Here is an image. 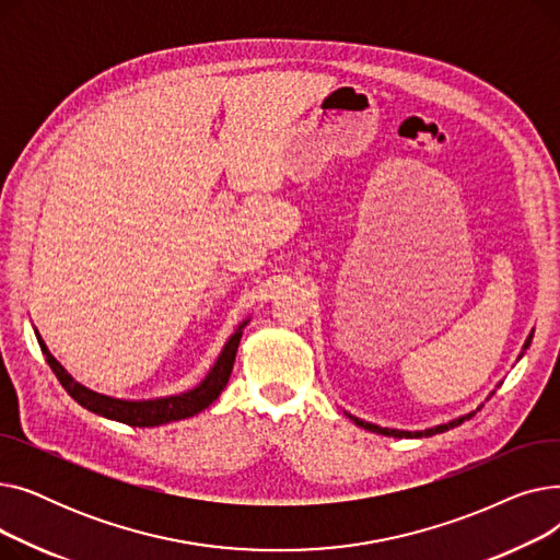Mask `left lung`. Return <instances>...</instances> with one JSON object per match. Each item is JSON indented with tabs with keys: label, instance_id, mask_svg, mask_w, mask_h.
<instances>
[{
	"label": "left lung",
	"instance_id": "left-lung-1",
	"mask_svg": "<svg viewBox=\"0 0 560 560\" xmlns=\"http://www.w3.org/2000/svg\"><path fill=\"white\" fill-rule=\"evenodd\" d=\"M532 338H534V336H528V340H526V345H524V347H528V342H532ZM472 416H475V413H469V416H465V418H458V420H454V422H450V424H440V427H435V429L416 431V433H410V431H395V429H381V427L370 424V422H363V420H359V418H351V420H354L359 427H363V429H368V431H374V433H381V435H393V438H404V435H406V438H422V435H433V433L450 431V429H454V427L463 424L465 420H469Z\"/></svg>",
	"mask_w": 560,
	"mask_h": 560
}]
</instances>
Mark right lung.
<instances>
[{
    "label": "right lung",
    "mask_w": 560,
    "mask_h": 560,
    "mask_svg": "<svg viewBox=\"0 0 560 560\" xmlns=\"http://www.w3.org/2000/svg\"><path fill=\"white\" fill-rule=\"evenodd\" d=\"M241 329L229 338L218 363L213 365L209 376L201 381V386H197L195 390L184 393V395L165 397V399H152V401L110 399V397L97 395L93 390L79 386L77 381H72V376L56 363V359L49 354L45 342L40 338H38V342H40V349L45 354V361L51 368V372L56 374V378L61 381V386L68 390V395L74 401H79L83 408L93 410V413H97V416H104V418H110V420H117V422H125L129 427H159V424H165V422H172V420L192 418L195 413H199V410H203L206 406H211L220 397V393L226 388V381H229L231 370H233L235 351H238L241 336H243Z\"/></svg>",
    "instance_id": "right-lung-1"
}]
</instances>
